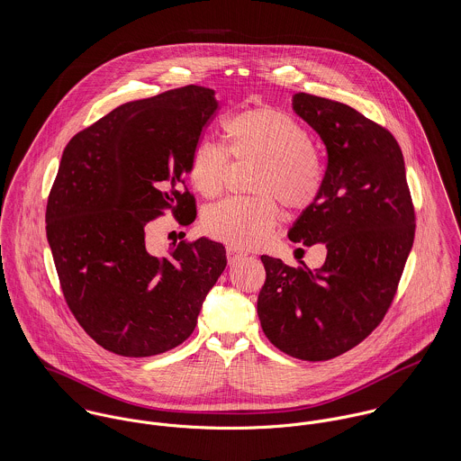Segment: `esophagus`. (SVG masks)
<instances>
[{"label":"esophagus","mask_w":461,"mask_h":461,"mask_svg":"<svg viewBox=\"0 0 461 461\" xmlns=\"http://www.w3.org/2000/svg\"><path fill=\"white\" fill-rule=\"evenodd\" d=\"M245 256H247V252H243V250H240V249H236V247H229V249H227V258H229V263L230 264L241 261Z\"/></svg>","instance_id":"esophagus-1"}]
</instances>
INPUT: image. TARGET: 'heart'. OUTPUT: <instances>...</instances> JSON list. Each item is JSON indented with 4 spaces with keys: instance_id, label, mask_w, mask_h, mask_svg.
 <instances>
[{
    "instance_id": "1",
    "label": "heart",
    "mask_w": 461,
    "mask_h": 461,
    "mask_svg": "<svg viewBox=\"0 0 461 461\" xmlns=\"http://www.w3.org/2000/svg\"><path fill=\"white\" fill-rule=\"evenodd\" d=\"M227 149L202 138L192 149L188 176L203 197H218L234 161H258L252 177L256 197H234L203 212L209 234L234 247L254 249L269 238L282 203L293 211L311 207L325 186V163L309 130L291 113L256 106L236 112L223 122Z\"/></svg>"
}]
</instances>
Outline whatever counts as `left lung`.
Returning a JSON list of instances; mask_svg holds the SVG:
<instances>
[{
	"label": "left lung",
	"mask_w": 461,
	"mask_h": 461,
	"mask_svg": "<svg viewBox=\"0 0 461 461\" xmlns=\"http://www.w3.org/2000/svg\"><path fill=\"white\" fill-rule=\"evenodd\" d=\"M293 108L325 141L329 165L321 195L289 240L325 243L329 252L316 271L261 256L258 314L273 346L318 362L355 348L384 321L413 245L415 209L393 132L348 104L303 92Z\"/></svg>",
	"instance_id": "obj_1"
}]
</instances>
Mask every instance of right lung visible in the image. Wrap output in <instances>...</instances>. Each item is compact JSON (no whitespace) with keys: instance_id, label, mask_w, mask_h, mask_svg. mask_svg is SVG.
<instances>
[{"instance_id":"add662e5","label":"right lung","mask_w":461,"mask_h":461,"mask_svg":"<svg viewBox=\"0 0 461 461\" xmlns=\"http://www.w3.org/2000/svg\"><path fill=\"white\" fill-rule=\"evenodd\" d=\"M218 110L214 90L188 85L126 103L74 134L46 207V232L67 305L99 346L152 357L183 344L227 266L225 247L183 240L147 250V225L172 211L197 218L185 185L194 145Z\"/></svg>"}]
</instances>
